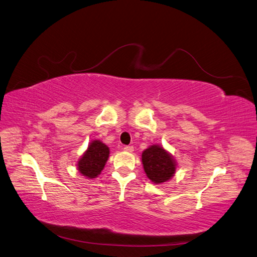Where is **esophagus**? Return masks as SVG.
Here are the masks:
<instances>
[{
    "label": "esophagus",
    "mask_w": 257,
    "mask_h": 257,
    "mask_svg": "<svg viewBox=\"0 0 257 257\" xmlns=\"http://www.w3.org/2000/svg\"><path fill=\"white\" fill-rule=\"evenodd\" d=\"M124 152H128V153H133L134 152V146H129V145H127V146H123V149H122Z\"/></svg>",
    "instance_id": "obj_1"
}]
</instances>
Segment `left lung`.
<instances>
[{
	"mask_svg": "<svg viewBox=\"0 0 257 257\" xmlns=\"http://www.w3.org/2000/svg\"><path fill=\"white\" fill-rule=\"evenodd\" d=\"M142 164L144 171L153 183L163 184L168 182L177 170V163L169 152L163 146L154 144L142 153Z\"/></svg>",
	"mask_w": 257,
	"mask_h": 257,
	"instance_id": "8db88e82",
	"label": "left lung"
}]
</instances>
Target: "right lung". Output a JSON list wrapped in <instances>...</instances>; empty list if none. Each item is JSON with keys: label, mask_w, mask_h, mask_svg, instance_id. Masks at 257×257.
<instances>
[{"label": "right lung", "mask_w": 257, "mask_h": 257, "mask_svg": "<svg viewBox=\"0 0 257 257\" xmlns=\"http://www.w3.org/2000/svg\"><path fill=\"white\" fill-rule=\"evenodd\" d=\"M109 156L107 145L100 140H92L77 161V170L87 179H94L103 170Z\"/></svg>", "instance_id": "add662e5"}]
</instances>
